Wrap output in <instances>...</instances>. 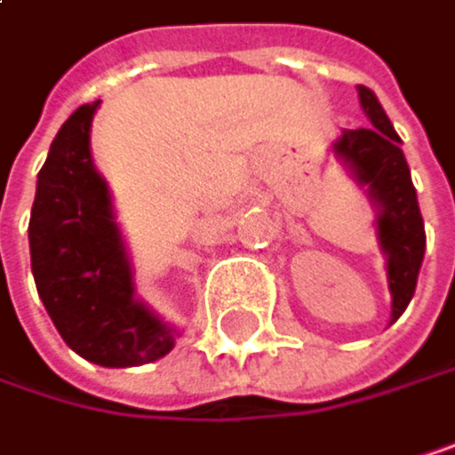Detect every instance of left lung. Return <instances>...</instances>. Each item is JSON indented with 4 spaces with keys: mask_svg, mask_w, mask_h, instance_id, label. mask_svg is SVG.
Returning a JSON list of instances; mask_svg holds the SVG:
<instances>
[{
    "mask_svg": "<svg viewBox=\"0 0 455 455\" xmlns=\"http://www.w3.org/2000/svg\"><path fill=\"white\" fill-rule=\"evenodd\" d=\"M359 100L370 126L345 129L334 150L347 161L355 178L370 186V194L380 207L378 237L388 256V288L394 297L391 321H396L415 294L420 261L427 251V232L410 180V167L399 148V134L367 85H359Z\"/></svg>",
    "mask_w": 455,
    "mask_h": 455,
    "instance_id": "1",
    "label": "left lung"
}]
</instances>
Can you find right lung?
<instances>
[{"label": "right lung", "instance_id": "right-lung-1", "mask_svg": "<svg viewBox=\"0 0 455 455\" xmlns=\"http://www.w3.org/2000/svg\"><path fill=\"white\" fill-rule=\"evenodd\" d=\"M96 105L77 108L51 142L28 220L31 272L75 353L102 367H137L170 353L175 329L134 299L110 194L91 164Z\"/></svg>", "mask_w": 455, "mask_h": 455}]
</instances>
